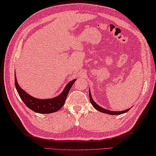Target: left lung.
<instances>
[{
	"label": "left lung",
	"mask_w": 156,
	"mask_h": 156,
	"mask_svg": "<svg viewBox=\"0 0 156 156\" xmlns=\"http://www.w3.org/2000/svg\"><path fill=\"white\" fill-rule=\"evenodd\" d=\"M89 97H90V101L91 102V104L92 105V106H93V107H94L96 109H97V110H98V111H100L101 112H104V113H107V114H109V115H121V114H122V113H125V112L129 111V108H128L127 110H125L123 111H111L107 110V109H105L101 107L100 106H98L93 100H92L90 90H89Z\"/></svg>",
	"instance_id": "obj_1"
}]
</instances>
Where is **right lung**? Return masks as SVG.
<instances>
[{
    "instance_id": "1",
    "label": "right lung",
    "mask_w": 156,
    "mask_h": 156,
    "mask_svg": "<svg viewBox=\"0 0 156 156\" xmlns=\"http://www.w3.org/2000/svg\"><path fill=\"white\" fill-rule=\"evenodd\" d=\"M15 81L16 89L18 92V94L28 108L34 112H38V113L48 114L58 111L63 107V105L65 103L66 99L67 98L68 92L76 80L69 82L62 92V94L58 97L51 99H45V100L34 98L28 94L27 92H25L19 86L16 76L15 77Z\"/></svg>"
}]
</instances>
